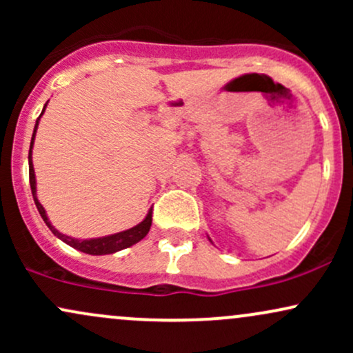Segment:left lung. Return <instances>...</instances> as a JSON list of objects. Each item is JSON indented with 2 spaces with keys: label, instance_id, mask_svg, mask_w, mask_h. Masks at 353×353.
Here are the masks:
<instances>
[{
  "label": "left lung",
  "instance_id": "8db88e82",
  "mask_svg": "<svg viewBox=\"0 0 353 353\" xmlns=\"http://www.w3.org/2000/svg\"><path fill=\"white\" fill-rule=\"evenodd\" d=\"M209 241H210V239H209ZM210 242H212V241H210Z\"/></svg>",
  "mask_w": 353,
  "mask_h": 353
}]
</instances>
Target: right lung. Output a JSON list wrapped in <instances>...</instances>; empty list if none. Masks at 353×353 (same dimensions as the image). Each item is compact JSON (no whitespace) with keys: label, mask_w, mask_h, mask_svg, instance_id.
I'll list each match as a JSON object with an SVG mask.
<instances>
[{"label":"right lung","mask_w":353,"mask_h":353,"mask_svg":"<svg viewBox=\"0 0 353 353\" xmlns=\"http://www.w3.org/2000/svg\"><path fill=\"white\" fill-rule=\"evenodd\" d=\"M46 104H44V109H46ZM44 109H43V112H44ZM43 112L39 114V117L43 116ZM39 117L36 119L33 137H31V144H30V154H28V163H30V185H31V192H33V199H34L36 208H38L39 214H41L43 221L46 222L48 228L51 229V232L54 234L58 239H61L63 242H66L68 245L74 247V249H78V250H81V252L89 254V255L114 254V252H117V250L128 249V247L137 244L141 239H144L145 236H148L149 229H151V224H152V208L149 209L148 216L144 217L143 222H139V224L134 225V228L123 230V232L111 234V236L96 237V239H74V237L66 236V234H61L58 229L52 228L50 219H48V216H46V210H44L41 202L38 201V194H36V176H34V168H33V144H34L36 129H38V124H39Z\"/></svg>","instance_id":"right-lung-1"}]
</instances>
